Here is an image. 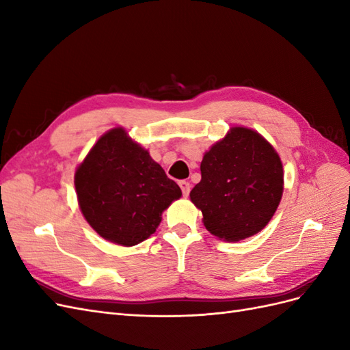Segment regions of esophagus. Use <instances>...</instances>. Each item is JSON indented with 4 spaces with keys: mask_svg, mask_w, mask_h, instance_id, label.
Masks as SVG:
<instances>
[{
    "mask_svg": "<svg viewBox=\"0 0 350 350\" xmlns=\"http://www.w3.org/2000/svg\"><path fill=\"white\" fill-rule=\"evenodd\" d=\"M179 187H181V189H183L184 197H188L189 189H191V185H189V183L184 179V181H179Z\"/></svg>",
    "mask_w": 350,
    "mask_h": 350,
    "instance_id": "34e87169",
    "label": "esophagus"
}]
</instances>
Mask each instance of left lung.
Wrapping results in <instances>:
<instances>
[{
	"label": "left lung",
	"mask_w": 350,
	"mask_h": 350,
	"mask_svg": "<svg viewBox=\"0 0 350 350\" xmlns=\"http://www.w3.org/2000/svg\"><path fill=\"white\" fill-rule=\"evenodd\" d=\"M201 181L189 198L211 235L238 242L258 234L276 213L283 194L279 153L256 130L232 126L204 153Z\"/></svg>",
	"instance_id": "left-lung-1"
}]
</instances>
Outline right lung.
Returning <instances> with one entry per match:
<instances>
[{"label":"right lung","mask_w":350,"mask_h":350,"mask_svg":"<svg viewBox=\"0 0 350 350\" xmlns=\"http://www.w3.org/2000/svg\"><path fill=\"white\" fill-rule=\"evenodd\" d=\"M79 207L98 235L133 247L154 234L162 213L183 196L149 150L122 126L105 133L74 174Z\"/></svg>","instance_id":"1"}]
</instances>
